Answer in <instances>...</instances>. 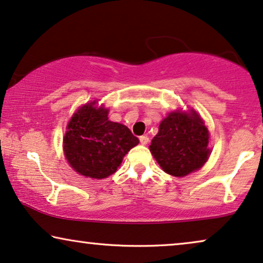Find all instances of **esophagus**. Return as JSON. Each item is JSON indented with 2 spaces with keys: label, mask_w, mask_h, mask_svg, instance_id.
Returning a JSON list of instances; mask_svg holds the SVG:
<instances>
[{
  "label": "esophagus",
  "mask_w": 263,
  "mask_h": 263,
  "mask_svg": "<svg viewBox=\"0 0 263 263\" xmlns=\"http://www.w3.org/2000/svg\"><path fill=\"white\" fill-rule=\"evenodd\" d=\"M139 142H141V144H143V145H145V144H148L149 143V137L148 136H141V137H139Z\"/></svg>",
  "instance_id": "esophagus-1"
}]
</instances>
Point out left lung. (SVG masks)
Wrapping results in <instances>:
<instances>
[{
	"label": "left lung",
	"instance_id": "8db88e82",
	"mask_svg": "<svg viewBox=\"0 0 263 263\" xmlns=\"http://www.w3.org/2000/svg\"><path fill=\"white\" fill-rule=\"evenodd\" d=\"M209 131L194 109L176 110L161 121L149 149L164 172L185 177L207 162Z\"/></svg>",
	"mask_w": 263,
	"mask_h": 263
}]
</instances>
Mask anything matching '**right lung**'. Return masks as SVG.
Listing matches in <instances>:
<instances>
[{
	"instance_id": "obj_1",
	"label": "right lung",
	"mask_w": 263,
	"mask_h": 263,
	"mask_svg": "<svg viewBox=\"0 0 263 263\" xmlns=\"http://www.w3.org/2000/svg\"><path fill=\"white\" fill-rule=\"evenodd\" d=\"M97 103L84 104L73 114L64 137V153L77 173L104 179L117 172L139 139L125 125L108 120L109 110Z\"/></svg>"
}]
</instances>
